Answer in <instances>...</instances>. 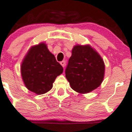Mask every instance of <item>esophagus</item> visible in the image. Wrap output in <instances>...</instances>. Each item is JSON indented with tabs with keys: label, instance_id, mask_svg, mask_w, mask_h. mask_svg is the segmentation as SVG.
<instances>
[{
	"label": "esophagus",
	"instance_id": "1",
	"mask_svg": "<svg viewBox=\"0 0 132 132\" xmlns=\"http://www.w3.org/2000/svg\"><path fill=\"white\" fill-rule=\"evenodd\" d=\"M60 64L63 67H64L65 65V62L64 61H61V62H60Z\"/></svg>",
	"mask_w": 132,
	"mask_h": 132
}]
</instances>
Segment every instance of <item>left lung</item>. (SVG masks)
<instances>
[{"label":"left lung","instance_id":"1","mask_svg":"<svg viewBox=\"0 0 132 132\" xmlns=\"http://www.w3.org/2000/svg\"><path fill=\"white\" fill-rule=\"evenodd\" d=\"M105 75L102 57L90 45H76L65 70V77L71 89L85 94L101 85Z\"/></svg>","mask_w":132,"mask_h":132}]
</instances>
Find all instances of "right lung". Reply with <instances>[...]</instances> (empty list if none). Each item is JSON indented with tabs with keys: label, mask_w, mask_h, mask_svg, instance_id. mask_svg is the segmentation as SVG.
<instances>
[{
	"label": "right lung",
	"mask_w": 132,
	"mask_h": 132,
	"mask_svg": "<svg viewBox=\"0 0 132 132\" xmlns=\"http://www.w3.org/2000/svg\"><path fill=\"white\" fill-rule=\"evenodd\" d=\"M62 72V67L44 42L30 47L21 65V74L25 86L37 95L51 90L55 80Z\"/></svg>",
	"instance_id": "1"
}]
</instances>
